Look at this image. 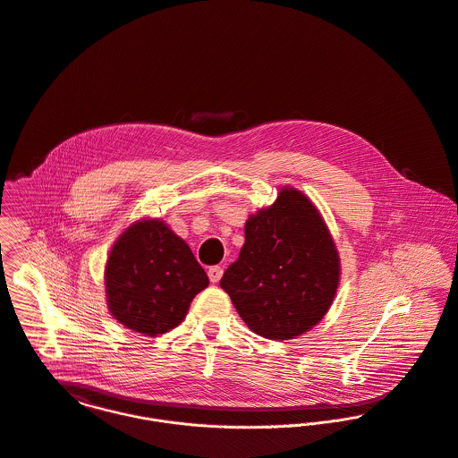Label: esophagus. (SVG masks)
Masks as SVG:
<instances>
[{
	"instance_id": "1",
	"label": "esophagus",
	"mask_w": 458,
	"mask_h": 458,
	"mask_svg": "<svg viewBox=\"0 0 458 458\" xmlns=\"http://www.w3.org/2000/svg\"><path fill=\"white\" fill-rule=\"evenodd\" d=\"M208 279H210V283H217L221 277H223V267H219V265H214V267H210L208 268Z\"/></svg>"
}]
</instances>
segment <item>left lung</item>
Returning <instances> with one entry per match:
<instances>
[{
  "label": "left lung",
  "mask_w": 458,
  "mask_h": 458,
  "mask_svg": "<svg viewBox=\"0 0 458 458\" xmlns=\"http://www.w3.org/2000/svg\"><path fill=\"white\" fill-rule=\"evenodd\" d=\"M246 241L219 286L254 334L295 339L328 312L341 281L332 233L302 191L284 186L246 221Z\"/></svg>",
  "instance_id": "obj_1"
}]
</instances>
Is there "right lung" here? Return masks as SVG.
<instances>
[{
    "mask_svg": "<svg viewBox=\"0 0 458 458\" xmlns=\"http://www.w3.org/2000/svg\"><path fill=\"white\" fill-rule=\"evenodd\" d=\"M207 286L208 277L190 246L157 217L130 225L105 263L110 314L149 337L175 328Z\"/></svg>",
    "mask_w": 458,
    "mask_h": 458,
    "instance_id": "right-lung-1",
    "label": "right lung"
}]
</instances>
